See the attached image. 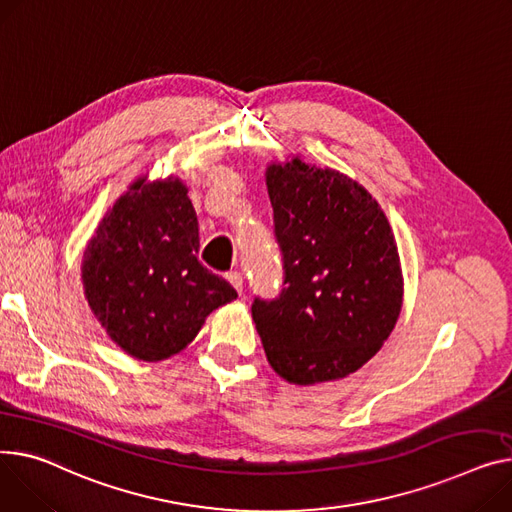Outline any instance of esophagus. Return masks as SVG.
Listing matches in <instances>:
<instances>
[{
  "instance_id": "esophagus-1",
  "label": "esophagus",
  "mask_w": 512,
  "mask_h": 512,
  "mask_svg": "<svg viewBox=\"0 0 512 512\" xmlns=\"http://www.w3.org/2000/svg\"><path fill=\"white\" fill-rule=\"evenodd\" d=\"M226 280L234 286V290H236L238 294H243V276L238 274V271H228V274H226Z\"/></svg>"
}]
</instances>
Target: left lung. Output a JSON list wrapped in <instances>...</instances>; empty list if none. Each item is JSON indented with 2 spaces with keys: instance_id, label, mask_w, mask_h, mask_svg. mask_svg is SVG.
Returning a JSON list of instances; mask_svg holds the SVG:
<instances>
[{
  "instance_id": "1",
  "label": "left lung",
  "mask_w": 512,
  "mask_h": 512,
  "mask_svg": "<svg viewBox=\"0 0 512 512\" xmlns=\"http://www.w3.org/2000/svg\"><path fill=\"white\" fill-rule=\"evenodd\" d=\"M267 191L284 288L251 306L265 356L294 385L344 379L381 350L401 311L387 216L356 181L300 158L271 164Z\"/></svg>"
}]
</instances>
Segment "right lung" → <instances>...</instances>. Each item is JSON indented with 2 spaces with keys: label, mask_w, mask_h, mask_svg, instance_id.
I'll list each match as a JSON object with an SVG mask.
<instances>
[{
  "label": "right lung",
  "mask_w": 512,
  "mask_h": 512,
  "mask_svg": "<svg viewBox=\"0 0 512 512\" xmlns=\"http://www.w3.org/2000/svg\"><path fill=\"white\" fill-rule=\"evenodd\" d=\"M199 224L179 179H140L98 226L84 263V294L98 323L129 356L181 352L236 290L197 259Z\"/></svg>",
  "instance_id": "right-lung-1"
}]
</instances>
